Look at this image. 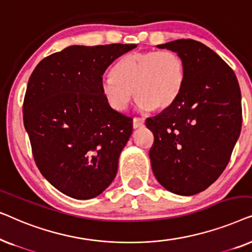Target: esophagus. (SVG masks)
<instances>
[{
    "instance_id": "1",
    "label": "esophagus",
    "mask_w": 252,
    "mask_h": 252,
    "mask_svg": "<svg viewBox=\"0 0 252 252\" xmlns=\"http://www.w3.org/2000/svg\"><path fill=\"white\" fill-rule=\"evenodd\" d=\"M144 125V119L143 118H133V127L134 128H139V127H142Z\"/></svg>"
}]
</instances>
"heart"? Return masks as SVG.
Listing matches in <instances>:
<instances>
[{"mask_svg":"<svg viewBox=\"0 0 252 252\" xmlns=\"http://www.w3.org/2000/svg\"><path fill=\"white\" fill-rule=\"evenodd\" d=\"M112 74L102 79L103 96L112 109L124 111L133 92L140 110L165 109L182 91L186 79L185 62L172 50L139 51L124 56Z\"/></svg>","mask_w":252,"mask_h":252,"instance_id":"b5f03b06","label":"heart"}]
</instances>
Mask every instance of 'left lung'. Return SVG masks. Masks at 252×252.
<instances>
[{"mask_svg": "<svg viewBox=\"0 0 252 252\" xmlns=\"http://www.w3.org/2000/svg\"><path fill=\"white\" fill-rule=\"evenodd\" d=\"M157 48L184 60L186 79L177 99L146 120L155 137L151 168L168 191L191 196L211 186L230 159L242 126L240 86L222 58L198 41Z\"/></svg>", "mask_w": 252, "mask_h": 252, "instance_id": "8db88e82", "label": "left lung"}]
</instances>
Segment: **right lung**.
<instances>
[{
    "label": "right lung",
    "instance_id": "add662e5",
    "mask_svg": "<svg viewBox=\"0 0 252 252\" xmlns=\"http://www.w3.org/2000/svg\"><path fill=\"white\" fill-rule=\"evenodd\" d=\"M135 47L70 46L31 74L23 113L34 160L72 198H94L115 180L133 119L109 105L101 82L109 65Z\"/></svg>",
    "mask_w": 252,
    "mask_h": 252
}]
</instances>
